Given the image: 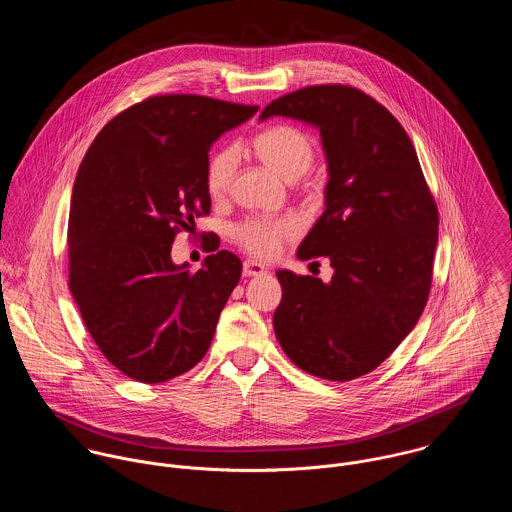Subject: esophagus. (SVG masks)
Masks as SVG:
<instances>
[{"mask_svg":"<svg viewBox=\"0 0 512 512\" xmlns=\"http://www.w3.org/2000/svg\"><path fill=\"white\" fill-rule=\"evenodd\" d=\"M242 272H244V276H262L264 272H266V268L262 266V264H258V262H252V260H248V262H244V268H242Z\"/></svg>","mask_w":512,"mask_h":512,"instance_id":"1","label":"esophagus"}]
</instances>
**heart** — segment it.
Masks as SVG:
<instances>
[{
    "mask_svg": "<svg viewBox=\"0 0 512 512\" xmlns=\"http://www.w3.org/2000/svg\"><path fill=\"white\" fill-rule=\"evenodd\" d=\"M252 149L256 157L268 165L284 181L299 179L313 163L315 147L311 138L290 124H276L254 136ZM236 169V151L222 147L207 165V191L213 199H222L232 183ZM301 222L292 215L280 219H246L234 226V240L254 258L270 260L278 256L286 242L295 238Z\"/></svg>",
    "mask_w": 512,
    "mask_h": 512,
    "instance_id": "1",
    "label": "heart"
}]
</instances>
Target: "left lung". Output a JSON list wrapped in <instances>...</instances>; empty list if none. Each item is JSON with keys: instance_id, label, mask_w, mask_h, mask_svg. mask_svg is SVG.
<instances>
[{"instance_id": "1", "label": "left lung", "mask_w": 512, "mask_h": 512, "mask_svg": "<svg viewBox=\"0 0 512 512\" xmlns=\"http://www.w3.org/2000/svg\"><path fill=\"white\" fill-rule=\"evenodd\" d=\"M286 116L319 128L329 181L325 213L297 250L327 256L329 284L278 270L274 331L293 365L347 382L374 370L418 323L438 244V207L400 122L363 90L305 86L270 102L260 120Z\"/></svg>"}]
</instances>
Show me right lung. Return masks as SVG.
Here are the masks:
<instances>
[{
	"mask_svg": "<svg viewBox=\"0 0 512 512\" xmlns=\"http://www.w3.org/2000/svg\"><path fill=\"white\" fill-rule=\"evenodd\" d=\"M256 110L197 94L149 96L112 118L78 167L69 288L102 355L134 380H171L211 347L242 262L219 250L191 272L173 264L171 244L211 213L209 149Z\"/></svg>",
	"mask_w": 512,
	"mask_h": 512,
	"instance_id": "obj_1",
	"label": "right lung"
}]
</instances>
